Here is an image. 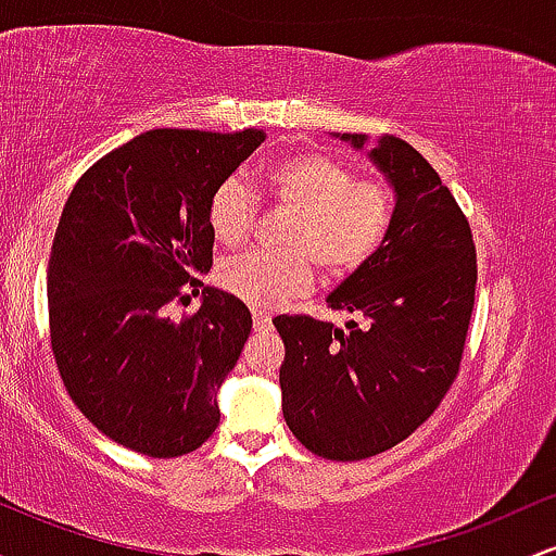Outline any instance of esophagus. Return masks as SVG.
I'll list each match as a JSON object with an SVG mask.
<instances>
[{
    "label": "esophagus",
    "mask_w": 556,
    "mask_h": 556,
    "mask_svg": "<svg viewBox=\"0 0 556 556\" xmlns=\"http://www.w3.org/2000/svg\"><path fill=\"white\" fill-rule=\"evenodd\" d=\"M253 327H256V331H269L271 316L266 311H253Z\"/></svg>",
    "instance_id": "1"
}]
</instances>
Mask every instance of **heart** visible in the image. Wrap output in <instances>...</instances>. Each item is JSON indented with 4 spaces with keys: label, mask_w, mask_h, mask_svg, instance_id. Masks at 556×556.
<instances>
[{
    "label": "heart",
    "mask_w": 556,
    "mask_h": 556,
    "mask_svg": "<svg viewBox=\"0 0 556 556\" xmlns=\"http://www.w3.org/2000/svg\"><path fill=\"white\" fill-rule=\"evenodd\" d=\"M258 188L292 208L282 232L287 251H245L222 264L219 282L253 308L303 295L324 277L340 279L379 251L394 219V198L381 182L355 180L348 164L318 151H292L269 164ZM256 198L242 180H227L208 201V227L222 245H238L251 229Z\"/></svg>",
    "instance_id": "1"
}]
</instances>
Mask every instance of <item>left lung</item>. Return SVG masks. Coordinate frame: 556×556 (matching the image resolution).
Here are the masks:
<instances>
[{"label":"left lung","mask_w":556,"mask_h":556,"mask_svg":"<svg viewBox=\"0 0 556 556\" xmlns=\"http://www.w3.org/2000/svg\"><path fill=\"white\" fill-rule=\"evenodd\" d=\"M334 138L366 151L394 190L384 242L327 298L363 318L337 329L311 316H277L285 342L282 413L305 450L366 460L424 424L452 387L476 298V248L457 201L405 140Z\"/></svg>","instance_id":"left-lung-1"}]
</instances>
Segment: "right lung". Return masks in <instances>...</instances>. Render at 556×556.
Listing matches in <instances>:
<instances>
[{
  "instance_id": "add662e5",
  "label": "right lung",
  "mask_w": 556,
  "mask_h": 556,
  "mask_svg": "<svg viewBox=\"0 0 556 556\" xmlns=\"http://www.w3.org/2000/svg\"><path fill=\"white\" fill-rule=\"evenodd\" d=\"M264 140L253 127L140 132L67 198L47 274L54 361L83 416L127 450L180 457L219 426L216 392L251 334V311L216 287L180 323L168 305L203 286L208 201Z\"/></svg>"
}]
</instances>
